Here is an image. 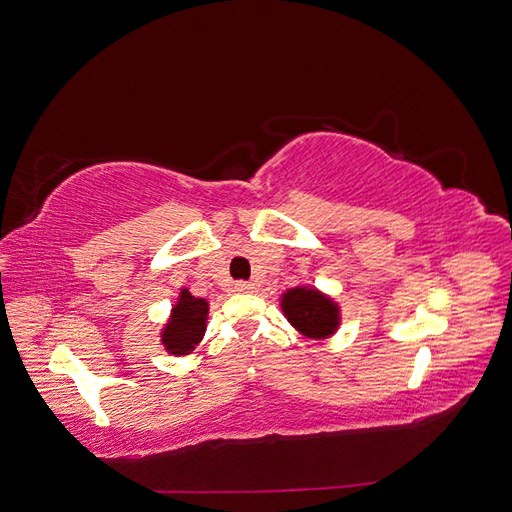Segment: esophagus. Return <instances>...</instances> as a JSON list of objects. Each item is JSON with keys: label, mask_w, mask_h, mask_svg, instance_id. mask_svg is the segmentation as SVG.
<instances>
[{"label": "esophagus", "mask_w": 512, "mask_h": 512, "mask_svg": "<svg viewBox=\"0 0 512 512\" xmlns=\"http://www.w3.org/2000/svg\"><path fill=\"white\" fill-rule=\"evenodd\" d=\"M235 290L237 292H254V286L250 282H237L235 284Z\"/></svg>", "instance_id": "obj_1"}]
</instances>
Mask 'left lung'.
I'll use <instances>...</instances> for the list:
<instances>
[{
  "label": "left lung",
  "instance_id": "left-lung-1",
  "mask_svg": "<svg viewBox=\"0 0 512 512\" xmlns=\"http://www.w3.org/2000/svg\"><path fill=\"white\" fill-rule=\"evenodd\" d=\"M280 307L286 320L307 339H329L342 324V307H339V303L309 284L284 290Z\"/></svg>",
  "mask_w": 512,
  "mask_h": 512
}]
</instances>
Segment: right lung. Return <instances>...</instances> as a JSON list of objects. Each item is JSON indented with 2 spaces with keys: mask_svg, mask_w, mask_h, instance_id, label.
Here are the masks:
<instances>
[{
  "mask_svg": "<svg viewBox=\"0 0 512 512\" xmlns=\"http://www.w3.org/2000/svg\"><path fill=\"white\" fill-rule=\"evenodd\" d=\"M209 318V301L194 297L188 288L179 290V297L170 309V316L160 331L164 350L173 356H188L203 342Z\"/></svg>",
  "mask_w": 512,
  "mask_h": 512,
  "instance_id": "add662e5",
  "label": "right lung"
}]
</instances>
